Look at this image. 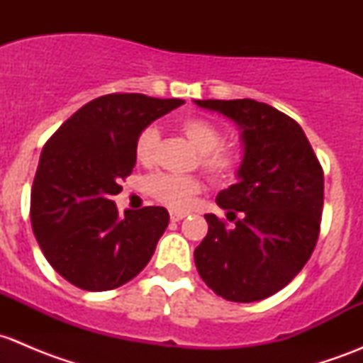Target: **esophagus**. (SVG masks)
I'll return each instance as SVG.
<instances>
[{
    "label": "esophagus",
    "instance_id": "34e87169",
    "mask_svg": "<svg viewBox=\"0 0 363 363\" xmlns=\"http://www.w3.org/2000/svg\"><path fill=\"white\" fill-rule=\"evenodd\" d=\"M186 216H188V212H184V211H170L172 221H181V219H184Z\"/></svg>",
    "mask_w": 363,
    "mask_h": 363
}]
</instances>
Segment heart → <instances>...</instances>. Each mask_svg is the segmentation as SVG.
Returning a JSON list of instances; mask_svg holds the SVG:
<instances>
[{"instance_id": "heart-1", "label": "heart", "mask_w": 363, "mask_h": 363, "mask_svg": "<svg viewBox=\"0 0 363 363\" xmlns=\"http://www.w3.org/2000/svg\"><path fill=\"white\" fill-rule=\"evenodd\" d=\"M182 133L200 152V164L211 179L218 182L232 181L242 163V152L235 145H221L223 131L205 117H188L181 123ZM160 144V131L147 126L135 142V158L142 164L155 161ZM149 195L170 207H184L200 191V181L191 175H152L145 184Z\"/></svg>"}]
</instances>
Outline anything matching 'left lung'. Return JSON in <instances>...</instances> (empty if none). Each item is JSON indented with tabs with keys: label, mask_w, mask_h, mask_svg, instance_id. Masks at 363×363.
Masks as SVG:
<instances>
[{
	"label": "left lung",
	"mask_w": 363,
	"mask_h": 363,
	"mask_svg": "<svg viewBox=\"0 0 363 363\" xmlns=\"http://www.w3.org/2000/svg\"><path fill=\"white\" fill-rule=\"evenodd\" d=\"M240 130L237 184L216 203L228 228L205 214L207 237L195 250L200 277L216 295L256 302L283 290L313 255L323 211V170L302 128L255 100H195Z\"/></svg>",
	"instance_id": "8db88e82"
}]
</instances>
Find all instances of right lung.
Here are the masks:
<instances>
[{"label":"right lung","mask_w":363,"mask_h":363,"mask_svg":"<svg viewBox=\"0 0 363 363\" xmlns=\"http://www.w3.org/2000/svg\"><path fill=\"white\" fill-rule=\"evenodd\" d=\"M138 93L105 94L79 108L43 145L31 189V226L47 262L80 290L107 291L142 272L170 216L126 208L112 196L133 170L135 142L152 121L181 107Z\"/></svg>","instance_id":"1"}]
</instances>
